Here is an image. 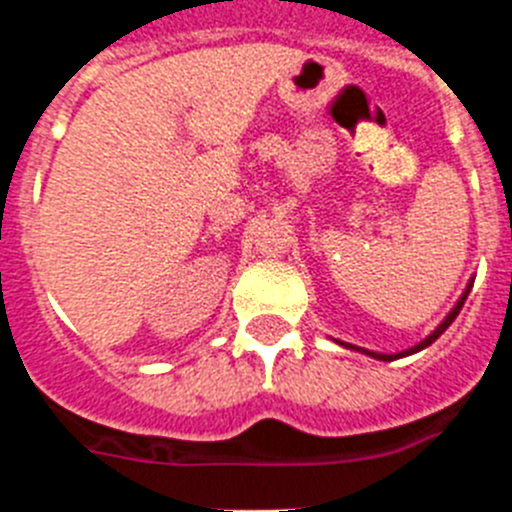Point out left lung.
I'll list each match as a JSON object with an SVG mask.
<instances>
[{
  "label": "left lung",
  "mask_w": 512,
  "mask_h": 512,
  "mask_svg": "<svg viewBox=\"0 0 512 512\" xmlns=\"http://www.w3.org/2000/svg\"><path fill=\"white\" fill-rule=\"evenodd\" d=\"M469 289H472V284H469ZM469 289H467V292H464V295H461V300H459V302H456V307H454V310H451V312H449V318L443 320V323H441V325H438V328H436V330H433L431 336L425 338V341H423V343H418V346H415V348H410V351H405V354H415V351H420V348H425V346H431V343H433V341H436V338H438V336H441L443 330H446V328H449V325H451V323H454V318H456V315H459L461 305H464V300H467V295H469ZM366 354H369V351H366ZM369 356H374V359H382V361H392V359H395V356H384V354H369ZM397 356H400V354H397Z\"/></svg>",
  "instance_id": "obj_1"
}]
</instances>
